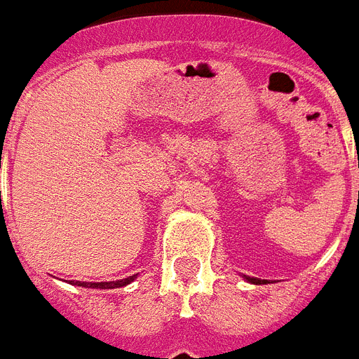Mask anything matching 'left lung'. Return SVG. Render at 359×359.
<instances>
[{"instance_id":"left-lung-1","label":"left lung","mask_w":359,"mask_h":359,"mask_svg":"<svg viewBox=\"0 0 359 359\" xmlns=\"http://www.w3.org/2000/svg\"><path fill=\"white\" fill-rule=\"evenodd\" d=\"M248 281H251V283H255V285L266 283V281H262V279H255V278H248Z\"/></svg>"}]
</instances>
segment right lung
Here are the masks:
<instances>
[{
    "instance_id": "obj_1",
    "label": "right lung",
    "mask_w": 359,
    "mask_h": 359,
    "mask_svg": "<svg viewBox=\"0 0 359 359\" xmlns=\"http://www.w3.org/2000/svg\"><path fill=\"white\" fill-rule=\"evenodd\" d=\"M135 276H130V278H124L121 281H104V283H86V281H72V285H80V287H89V289H117V287H124L128 285L130 281H134Z\"/></svg>"
}]
</instances>
